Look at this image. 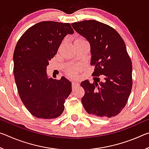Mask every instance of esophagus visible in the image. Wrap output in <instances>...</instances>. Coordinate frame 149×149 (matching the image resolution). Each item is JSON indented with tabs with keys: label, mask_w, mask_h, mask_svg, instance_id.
Returning <instances> with one entry per match:
<instances>
[{
	"label": "esophagus",
	"mask_w": 149,
	"mask_h": 149,
	"mask_svg": "<svg viewBox=\"0 0 149 149\" xmlns=\"http://www.w3.org/2000/svg\"><path fill=\"white\" fill-rule=\"evenodd\" d=\"M79 82H78V81L76 79H74L72 80V88L74 89V88H75L77 86H79Z\"/></svg>",
	"instance_id": "obj_1"
}]
</instances>
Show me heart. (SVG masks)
I'll use <instances>...</instances> for the list:
<instances>
[{
  "instance_id": "1",
  "label": "heart",
  "mask_w": 149,
  "mask_h": 149,
  "mask_svg": "<svg viewBox=\"0 0 149 149\" xmlns=\"http://www.w3.org/2000/svg\"><path fill=\"white\" fill-rule=\"evenodd\" d=\"M77 40H79V41H85V40L83 39H77ZM77 40H76V41H77ZM74 70H76V68L74 69Z\"/></svg>"
}]
</instances>
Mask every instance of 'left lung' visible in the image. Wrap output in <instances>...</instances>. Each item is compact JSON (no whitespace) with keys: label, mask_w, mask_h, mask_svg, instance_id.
I'll list each match as a JSON object with an SVG mask.
<instances>
[{"label":"left lung","mask_w":149,"mask_h":149,"mask_svg":"<svg viewBox=\"0 0 149 149\" xmlns=\"http://www.w3.org/2000/svg\"><path fill=\"white\" fill-rule=\"evenodd\" d=\"M72 26L89 42L92 75L104 79L81 83L85 90L83 106L91 115L111 118L125 107L132 88V63L120 34L112 27L96 20L75 22ZM97 78V77H96Z\"/></svg>","instance_id":"left-lung-1"}]
</instances>
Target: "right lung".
Here are the masks:
<instances>
[{
  "label": "right lung",
  "mask_w": 149,
  "mask_h": 149,
  "mask_svg": "<svg viewBox=\"0 0 149 149\" xmlns=\"http://www.w3.org/2000/svg\"><path fill=\"white\" fill-rule=\"evenodd\" d=\"M68 34H74L70 24L45 21L30 27L15 47L14 75L20 99L34 116L52 119L64 110L72 92V83L65 77L56 80L47 73L49 61Z\"/></svg>",
  "instance_id": "right-lung-1"
}]
</instances>
